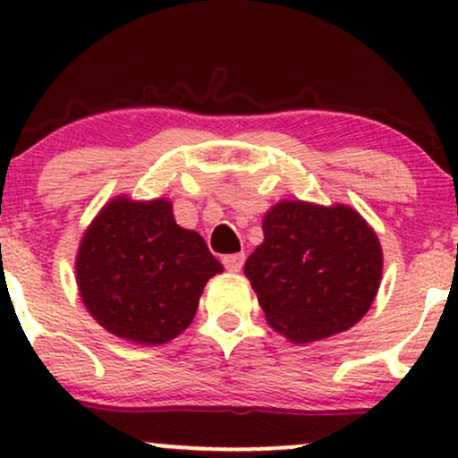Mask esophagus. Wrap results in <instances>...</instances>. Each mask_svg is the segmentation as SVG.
<instances>
[{
  "mask_svg": "<svg viewBox=\"0 0 458 458\" xmlns=\"http://www.w3.org/2000/svg\"><path fill=\"white\" fill-rule=\"evenodd\" d=\"M222 262L230 273H239L241 267H243V262H245V254H228V256H224Z\"/></svg>",
  "mask_w": 458,
  "mask_h": 458,
  "instance_id": "esophagus-1",
  "label": "esophagus"
}]
</instances>
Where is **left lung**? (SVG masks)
<instances>
[{
	"mask_svg": "<svg viewBox=\"0 0 458 458\" xmlns=\"http://www.w3.org/2000/svg\"><path fill=\"white\" fill-rule=\"evenodd\" d=\"M265 241L245 262L265 318L293 343H317L375 301L383 251L355 208L284 199L262 219Z\"/></svg>",
	"mask_w": 458,
	"mask_h": 458,
	"instance_id": "1",
	"label": "left lung"
}]
</instances>
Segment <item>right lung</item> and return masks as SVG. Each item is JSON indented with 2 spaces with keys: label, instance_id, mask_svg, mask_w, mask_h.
<instances>
[{
  "label": "right lung",
  "instance_id": "add662e5",
  "mask_svg": "<svg viewBox=\"0 0 458 458\" xmlns=\"http://www.w3.org/2000/svg\"><path fill=\"white\" fill-rule=\"evenodd\" d=\"M77 286L101 327L135 344L170 343L189 327L204 286L224 271L170 199L114 198L83 233Z\"/></svg>",
  "mask_w": 458,
  "mask_h": 458
}]
</instances>
